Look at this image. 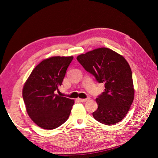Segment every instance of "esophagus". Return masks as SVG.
<instances>
[{
  "instance_id": "esophagus-1",
  "label": "esophagus",
  "mask_w": 158,
  "mask_h": 158,
  "mask_svg": "<svg viewBox=\"0 0 158 158\" xmlns=\"http://www.w3.org/2000/svg\"><path fill=\"white\" fill-rule=\"evenodd\" d=\"M89 98H87V99H78V100L80 102H87L88 100H89Z\"/></svg>"
}]
</instances>
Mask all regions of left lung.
<instances>
[{
	"instance_id": "obj_1",
	"label": "left lung",
	"mask_w": 158,
	"mask_h": 158,
	"mask_svg": "<svg viewBox=\"0 0 158 158\" xmlns=\"http://www.w3.org/2000/svg\"><path fill=\"white\" fill-rule=\"evenodd\" d=\"M76 59L99 83L105 84V92L95 99L98 108L92 113L94 118L108 125L123 120L135 94L132 71L126 59L106 47L80 55Z\"/></svg>"
}]
</instances>
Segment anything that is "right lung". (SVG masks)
I'll return each instance as SVG.
<instances>
[{
	"mask_svg": "<svg viewBox=\"0 0 158 158\" xmlns=\"http://www.w3.org/2000/svg\"><path fill=\"white\" fill-rule=\"evenodd\" d=\"M73 56H52L33 70L22 91L26 111L40 127L52 130L69 117L74 102L55 94L63 83Z\"/></svg>",
	"mask_w": 158,
	"mask_h": 158,
	"instance_id": "1",
	"label": "right lung"
}]
</instances>
